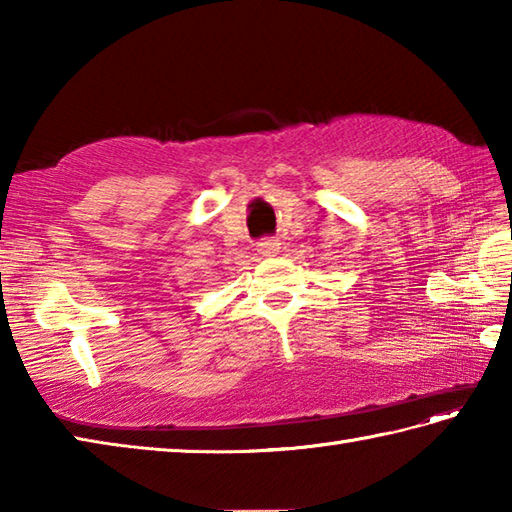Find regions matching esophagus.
<instances>
[{
	"mask_svg": "<svg viewBox=\"0 0 512 512\" xmlns=\"http://www.w3.org/2000/svg\"><path fill=\"white\" fill-rule=\"evenodd\" d=\"M279 248H281V244H279V239H275V237H264V239H259V242H257V250L264 257L277 255Z\"/></svg>",
	"mask_w": 512,
	"mask_h": 512,
	"instance_id": "1",
	"label": "esophagus"
}]
</instances>
